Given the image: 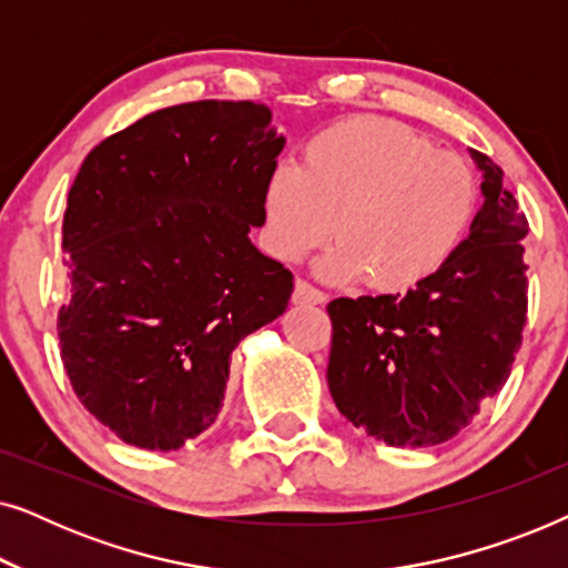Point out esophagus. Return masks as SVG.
<instances>
[{"label": "esophagus", "mask_w": 568, "mask_h": 568, "mask_svg": "<svg viewBox=\"0 0 568 568\" xmlns=\"http://www.w3.org/2000/svg\"><path fill=\"white\" fill-rule=\"evenodd\" d=\"M328 300L321 290H315L313 284L305 282V278H297L294 282V294H292V302L294 305H323V302Z\"/></svg>", "instance_id": "1"}]
</instances>
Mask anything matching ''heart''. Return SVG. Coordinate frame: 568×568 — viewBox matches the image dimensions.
Here are the masks:
<instances>
[{
  "label": "heart",
  "instance_id": "1",
  "mask_svg": "<svg viewBox=\"0 0 568 568\" xmlns=\"http://www.w3.org/2000/svg\"><path fill=\"white\" fill-rule=\"evenodd\" d=\"M478 178L463 158L383 115L331 123L278 162L263 185L266 243L300 261L331 235L321 263L333 282L362 276L375 292L426 282L463 245L478 212Z\"/></svg>",
  "mask_w": 568,
  "mask_h": 568
}]
</instances>
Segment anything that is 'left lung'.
I'll use <instances>...</instances> for the list:
<instances>
[{
    "instance_id": "8db88e82",
    "label": "left lung",
    "mask_w": 568,
    "mask_h": 568,
    "mask_svg": "<svg viewBox=\"0 0 568 568\" xmlns=\"http://www.w3.org/2000/svg\"><path fill=\"white\" fill-rule=\"evenodd\" d=\"M484 206L437 274L406 294L338 297L328 387L341 414L393 447H432L509 379L527 323V216L501 168L470 150Z\"/></svg>"
}]
</instances>
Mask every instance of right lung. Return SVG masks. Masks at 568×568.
<instances>
[{"label":"right lung","mask_w":568,"mask_h":568,"mask_svg":"<svg viewBox=\"0 0 568 568\" xmlns=\"http://www.w3.org/2000/svg\"><path fill=\"white\" fill-rule=\"evenodd\" d=\"M282 150L263 103L199 100L84 158L61 224L59 348L77 398L126 445L168 453L206 432L235 346L286 310L292 271L247 237Z\"/></svg>","instance_id":"obj_1"}]
</instances>
